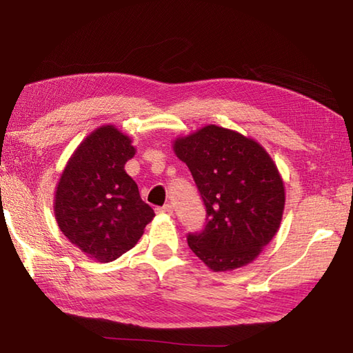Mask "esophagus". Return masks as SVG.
Instances as JSON below:
<instances>
[{
  "instance_id": "34e87169",
  "label": "esophagus",
  "mask_w": 353,
  "mask_h": 353,
  "mask_svg": "<svg viewBox=\"0 0 353 353\" xmlns=\"http://www.w3.org/2000/svg\"><path fill=\"white\" fill-rule=\"evenodd\" d=\"M157 213H160V214H172V205L165 204L163 207H159Z\"/></svg>"
}]
</instances>
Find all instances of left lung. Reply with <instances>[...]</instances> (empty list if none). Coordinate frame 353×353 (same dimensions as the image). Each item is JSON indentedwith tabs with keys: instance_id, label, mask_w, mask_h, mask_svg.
<instances>
[{
	"instance_id": "8db88e82",
	"label": "left lung",
	"mask_w": 353,
	"mask_h": 353,
	"mask_svg": "<svg viewBox=\"0 0 353 353\" xmlns=\"http://www.w3.org/2000/svg\"><path fill=\"white\" fill-rule=\"evenodd\" d=\"M207 208V224L188 246L214 272L246 266L282 223L285 185L260 143L235 130L202 128L174 140Z\"/></svg>"
}]
</instances>
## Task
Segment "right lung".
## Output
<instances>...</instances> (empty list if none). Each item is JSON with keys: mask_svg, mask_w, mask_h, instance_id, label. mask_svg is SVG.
<instances>
[{"mask_svg": "<svg viewBox=\"0 0 353 353\" xmlns=\"http://www.w3.org/2000/svg\"><path fill=\"white\" fill-rule=\"evenodd\" d=\"M134 155L132 140L105 124L76 148L56 187L59 229L99 263L117 260L132 249L155 216L124 170Z\"/></svg>", "mask_w": 353, "mask_h": 353, "instance_id": "1", "label": "right lung"}]
</instances>
